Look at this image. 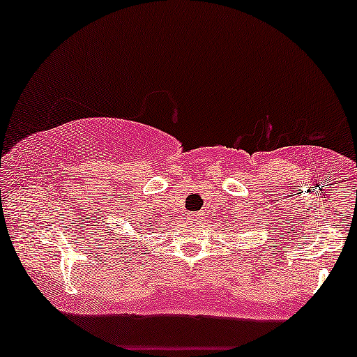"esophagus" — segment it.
<instances>
[{
  "label": "esophagus",
  "mask_w": 357,
  "mask_h": 357,
  "mask_svg": "<svg viewBox=\"0 0 357 357\" xmlns=\"http://www.w3.org/2000/svg\"><path fill=\"white\" fill-rule=\"evenodd\" d=\"M188 218H190V220H199V218H203V213L202 211L190 213V215H188Z\"/></svg>",
  "instance_id": "34e87169"
}]
</instances>
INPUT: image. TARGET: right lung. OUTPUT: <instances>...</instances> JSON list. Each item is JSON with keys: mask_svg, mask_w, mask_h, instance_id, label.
Wrapping results in <instances>:
<instances>
[{"mask_svg": "<svg viewBox=\"0 0 357 357\" xmlns=\"http://www.w3.org/2000/svg\"><path fill=\"white\" fill-rule=\"evenodd\" d=\"M139 233V235H141V231H137ZM127 238H129V236H127Z\"/></svg>", "mask_w": 357, "mask_h": 357, "instance_id": "add662e5", "label": "right lung"}]
</instances>
